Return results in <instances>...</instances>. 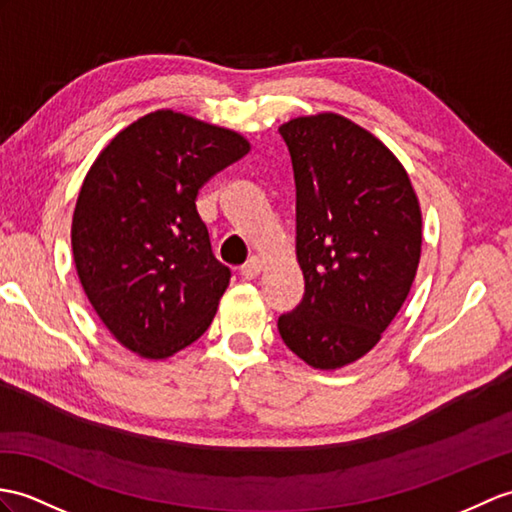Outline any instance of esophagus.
<instances>
[{
  "label": "esophagus",
  "instance_id": "1",
  "mask_svg": "<svg viewBox=\"0 0 512 512\" xmlns=\"http://www.w3.org/2000/svg\"><path fill=\"white\" fill-rule=\"evenodd\" d=\"M261 268H264V261H261L259 257H251V259H248L246 264L242 266L240 275H242L244 279H257V277H259V272H261Z\"/></svg>",
  "mask_w": 512,
  "mask_h": 512
}]
</instances>
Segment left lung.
<instances>
[{"label": "left lung", "mask_w": 512, "mask_h": 512, "mask_svg": "<svg viewBox=\"0 0 512 512\" xmlns=\"http://www.w3.org/2000/svg\"><path fill=\"white\" fill-rule=\"evenodd\" d=\"M296 183V261L305 292L279 334L320 371L382 340L417 277L423 222L410 176L384 141L338 113L279 126Z\"/></svg>", "instance_id": "8db88e82"}]
</instances>
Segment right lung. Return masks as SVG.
I'll use <instances>...</instances> for the list:
<instances>
[{"label": "right lung", "instance_id": "add662e5", "mask_svg": "<svg viewBox=\"0 0 512 512\" xmlns=\"http://www.w3.org/2000/svg\"><path fill=\"white\" fill-rule=\"evenodd\" d=\"M248 150L231 128L161 109L120 130L93 161L71 248L95 314L128 351L168 360L211 325L231 270L211 253L196 198Z\"/></svg>", "mask_w": 512, "mask_h": 512}]
</instances>
